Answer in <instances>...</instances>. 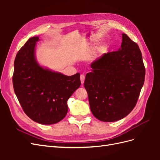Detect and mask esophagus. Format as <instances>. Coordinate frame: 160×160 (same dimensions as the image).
<instances>
[{"label":"esophagus","instance_id":"1","mask_svg":"<svg viewBox=\"0 0 160 160\" xmlns=\"http://www.w3.org/2000/svg\"><path fill=\"white\" fill-rule=\"evenodd\" d=\"M80 79H81V84H83V83H84V81H85V75L84 74L81 75Z\"/></svg>","mask_w":160,"mask_h":160}]
</instances>
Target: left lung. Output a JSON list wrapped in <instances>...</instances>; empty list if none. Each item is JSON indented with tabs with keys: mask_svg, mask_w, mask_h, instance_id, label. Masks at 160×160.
<instances>
[{
	"mask_svg": "<svg viewBox=\"0 0 160 160\" xmlns=\"http://www.w3.org/2000/svg\"><path fill=\"white\" fill-rule=\"evenodd\" d=\"M91 67L84 86L92 113L105 122L126 117L137 103L146 75L137 43L123 33L119 50L105 53Z\"/></svg>",
	"mask_w": 160,
	"mask_h": 160,
	"instance_id": "1",
	"label": "left lung"
}]
</instances>
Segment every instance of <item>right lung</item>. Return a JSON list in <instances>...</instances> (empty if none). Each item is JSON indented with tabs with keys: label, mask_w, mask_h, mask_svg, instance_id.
Returning a JSON list of instances; mask_svg holds the SVG:
<instances>
[{
	"label": "right lung",
	"mask_w": 160,
	"mask_h": 160,
	"mask_svg": "<svg viewBox=\"0 0 160 160\" xmlns=\"http://www.w3.org/2000/svg\"><path fill=\"white\" fill-rule=\"evenodd\" d=\"M38 41V37H31L17 52L13 88L28 118L38 123L51 125L66 116L67 100L81 85L80 74L67 76L40 66L35 55Z\"/></svg>",
	"instance_id": "add662e5"
}]
</instances>
